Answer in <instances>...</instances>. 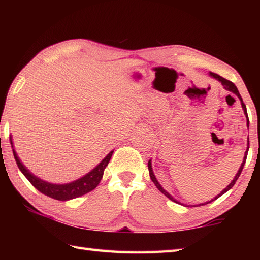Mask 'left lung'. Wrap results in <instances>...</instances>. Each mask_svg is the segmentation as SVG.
Masks as SVG:
<instances>
[{"mask_svg": "<svg viewBox=\"0 0 260 260\" xmlns=\"http://www.w3.org/2000/svg\"><path fill=\"white\" fill-rule=\"evenodd\" d=\"M210 76L211 77H213V78H215L217 80H219L220 82H221L222 84V86L224 87V89H227V90H229V91H231V92H234V93H236L237 96H238V98L240 99V102H241V106H242V109H244V112H245V114H246V116L248 117V115H247V109H246V105L244 104V102H242V98H241V96H240V93H239V91H238V89H237V87L235 86V84L234 82H231L230 80H227V79H224L223 77H221V76H219V75H217V74H213V73H210ZM249 121V120H248ZM248 124V123H247ZM249 140V139H248ZM248 150H249V141H248V148H247V151H246V153H245V157H244V161H242V163H241V167L239 168V171H238V173L236 174V176H235V179L233 180V182H231V183L225 187V189L220 193V194H218L217 197H215L214 199H212L211 201H208V202H206V203H201V204H199V206H204V204H208V203H210V202H212V201H214V200H217V199L219 198V197H221L222 194H224L225 192H227L228 190H230L231 187H233L234 185H235V183H236V181L238 180V178L240 176V174H241V172H242V169H244V165H245V163H246V159H247V154H248ZM148 171H150V176H151V180L154 182V184H155V186L157 187V189L161 191L163 194L167 197V198H169L171 201H174V202H176L178 203V201L175 200V199H173V197L171 196V194H169V193L165 191L163 187L161 186V184L158 183L157 182V180H156V178H155V175H154V173H153V170H152V164H151V161H148Z\"/></svg>", "mask_w": 260, "mask_h": 260, "instance_id": "obj_1", "label": "left lung"}]
</instances>
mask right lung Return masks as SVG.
<instances>
[{
	"instance_id": "1",
	"label": "right lung",
	"mask_w": 260,
	"mask_h": 260,
	"mask_svg": "<svg viewBox=\"0 0 260 260\" xmlns=\"http://www.w3.org/2000/svg\"><path fill=\"white\" fill-rule=\"evenodd\" d=\"M11 144H12V139H11ZM13 155L21 172L23 173V175L27 180H29L30 183L35 186L37 190L43 193V194H46L52 199H56V200L67 201V200H71V199L79 198L81 196L87 194L88 192H90L95 189L103 178L104 170L106 169V167L108 165L109 159L113 155V152H110L108 155L91 171V172L86 174L85 176H82L81 179H78L77 181H74L71 182V183H67V184H52V183H48L46 181L40 180L32 173H30L29 170H26L24 165L21 163L14 150H13Z\"/></svg>"
}]
</instances>
